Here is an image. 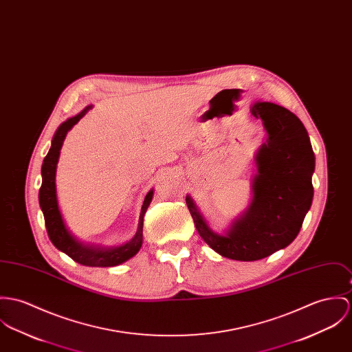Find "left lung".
<instances>
[{
	"instance_id": "left-lung-1",
	"label": "left lung",
	"mask_w": 352,
	"mask_h": 352,
	"mask_svg": "<svg viewBox=\"0 0 352 352\" xmlns=\"http://www.w3.org/2000/svg\"><path fill=\"white\" fill-rule=\"evenodd\" d=\"M252 116L262 121L265 142L256 151L252 201L223 232L214 231L190 195L188 210L199 235L218 254L258 261L289 246L312 206L315 153L302 122L288 109L256 100Z\"/></svg>"
}]
</instances>
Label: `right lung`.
Instances as JSON below:
<instances>
[{
  "label": "right lung",
  "instance_id": "1",
  "mask_svg": "<svg viewBox=\"0 0 352 352\" xmlns=\"http://www.w3.org/2000/svg\"><path fill=\"white\" fill-rule=\"evenodd\" d=\"M93 106L85 107L79 114L68 118L58 128L54 134L51 148L43 161L41 165V177L43 183L38 191V203L44 215L45 227L48 236L54 246L63 252L64 254L72 258L75 262L93 266V267H111L126 262L131 256H135L142 246V227H144V215L153 199V188L146 193L141 212L140 222L135 235L124 245L118 246H103L96 243H87L79 241L64 223L63 215L59 208L58 195H56V168L60 156V149L63 146L67 133L76 125L82 117Z\"/></svg>",
  "mask_w": 352,
  "mask_h": 352
}]
</instances>
